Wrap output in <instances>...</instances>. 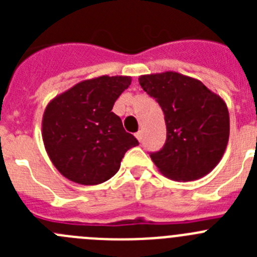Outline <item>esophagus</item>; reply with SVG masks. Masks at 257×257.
<instances>
[{"label":"esophagus","instance_id":"esophagus-1","mask_svg":"<svg viewBox=\"0 0 257 257\" xmlns=\"http://www.w3.org/2000/svg\"><path fill=\"white\" fill-rule=\"evenodd\" d=\"M135 136H136V139L139 140L140 143L143 142V131H138V133L135 134Z\"/></svg>","mask_w":257,"mask_h":257}]
</instances>
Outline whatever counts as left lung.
Returning <instances> with one entry per match:
<instances>
[{
    "label": "left lung",
    "mask_w": 257,
    "mask_h": 257,
    "mask_svg": "<svg viewBox=\"0 0 257 257\" xmlns=\"http://www.w3.org/2000/svg\"><path fill=\"white\" fill-rule=\"evenodd\" d=\"M139 83L165 114L163 148L151 154L157 169L175 181H193L210 174L229 142V112L220 95L197 78L178 72L143 74Z\"/></svg>",
    "instance_id": "8db88e82"
}]
</instances>
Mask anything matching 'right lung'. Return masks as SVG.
I'll return each instance as SVG.
<instances>
[{
	"instance_id": "1",
	"label": "right lung",
	"mask_w": 257,
	"mask_h": 257,
	"mask_svg": "<svg viewBox=\"0 0 257 257\" xmlns=\"http://www.w3.org/2000/svg\"><path fill=\"white\" fill-rule=\"evenodd\" d=\"M130 76L81 81L56 95L42 117V140L52 165L68 180L96 185L117 174L124 153L139 145L112 112Z\"/></svg>"
}]
</instances>
